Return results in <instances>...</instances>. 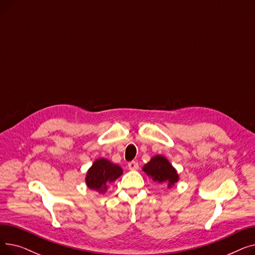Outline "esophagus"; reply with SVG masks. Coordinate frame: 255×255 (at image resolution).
<instances>
[{
    "label": "esophagus",
    "mask_w": 255,
    "mask_h": 255,
    "mask_svg": "<svg viewBox=\"0 0 255 255\" xmlns=\"http://www.w3.org/2000/svg\"><path fill=\"white\" fill-rule=\"evenodd\" d=\"M128 168L130 170H136L138 169V163L136 161H131L128 163Z\"/></svg>",
    "instance_id": "1"
}]
</instances>
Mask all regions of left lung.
<instances>
[{"label":"left lung","instance_id":"1","mask_svg":"<svg viewBox=\"0 0 255 255\" xmlns=\"http://www.w3.org/2000/svg\"><path fill=\"white\" fill-rule=\"evenodd\" d=\"M142 170L153 181L159 184H166L168 188H171L179 181L177 169L162 155L154 156L148 163L143 165Z\"/></svg>","mask_w":255,"mask_h":255}]
</instances>
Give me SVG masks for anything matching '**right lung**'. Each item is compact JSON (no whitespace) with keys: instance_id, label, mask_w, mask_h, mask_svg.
Returning a JSON list of instances; mask_svg holds the SVG:
<instances>
[{"instance_id":"add662e5","label":"right lung","mask_w":255,"mask_h":255,"mask_svg":"<svg viewBox=\"0 0 255 255\" xmlns=\"http://www.w3.org/2000/svg\"><path fill=\"white\" fill-rule=\"evenodd\" d=\"M123 173V169L114 164L110 160L99 158L94 161L88 169L86 176V184L90 189L104 193L110 183L116 181Z\"/></svg>"}]
</instances>
